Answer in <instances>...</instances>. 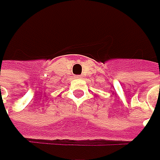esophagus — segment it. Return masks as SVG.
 <instances>
[{
    "instance_id": "obj_1",
    "label": "esophagus",
    "mask_w": 160,
    "mask_h": 160,
    "mask_svg": "<svg viewBox=\"0 0 160 160\" xmlns=\"http://www.w3.org/2000/svg\"><path fill=\"white\" fill-rule=\"evenodd\" d=\"M82 76H83V75H77V76H76V77H78V78H81V77H82Z\"/></svg>"
}]
</instances>
